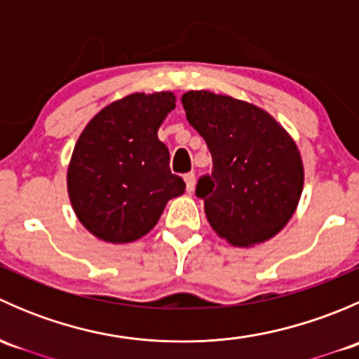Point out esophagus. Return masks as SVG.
<instances>
[{"label": "esophagus", "instance_id": "esophagus-1", "mask_svg": "<svg viewBox=\"0 0 359 359\" xmlns=\"http://www.w3.org/2000/svg\"><path fill=\"white\" fill-rule=\"evenodd\" d=\"M184 180H186V186H187V191H193L194 189V184H196V177H194V172H189L184 175Z\"/></svg>", "mask_w": 359, "mask_h": 359}]
</instances>
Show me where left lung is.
<instances>
[{
  "mask_svg": "<svg viewBox=\"0 0 359 359\" xmlns=\"http://www.w3.org/2000/svg\"><path fill=\"white\" fill-rule=\"evenodd\" d=\"M182 106L212 154V173L196 184L212 229L236 247L280 233L304 186L292 137L266 111L233 97L187 92Z\"/></svg>",
  "mask_w": 359,
  "mask_h": 359,
  "instance_id": "8db88e82",
  "label": "left lung"
}]
</instances>
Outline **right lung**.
Returning <instances> with one entry per match:
<instances>
[{
    "mask_svg": "<svg viewBox=\"0 0 359 359\" xmlns=\"http://www.w3.org/2000/svg\"><path fill=\"white\" fill-rule=\"evenodd\" d=\"M173 107L170 92L132 93L104 107L79 135L67 170L69 198L79 222L99 240H139L186 189L158 139Z\"/></svg>",
    "mask_w": 359,
    "mask_h": 359,
    "instance_id": "obj_1",
    "label": "right lung"
}]
</instances>
